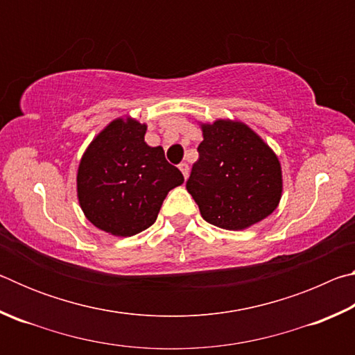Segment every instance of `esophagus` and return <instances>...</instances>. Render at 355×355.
I'll list each match as a JSON object with an SVG mask.
<instances>
[{"label": "esophagus", "mask_w": 355, "mask_h": 355, "mask_svg": "<svg viewBox=\"0 0 355 355\" xmlns=\"http://www.w3.org/2000/svg\"><path fill=\"white\" fill-rule=\"evenodd\" d=\"M178 167H180V171H182L183 177H184V178H188V175H189V166L186 164V163H182V164H180Z\"/></svg>", "instance_id": "1"}]
</instances>
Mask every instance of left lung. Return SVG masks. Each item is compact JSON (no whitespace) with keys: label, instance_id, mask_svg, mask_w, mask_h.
<instances>
[{"label":"left lung","instance_id":"left-lung-1","mask_svg":"<svg viewBox=\"0 0 355 355\" xmlns=\"http://www.w3.org/2000/svg\"><path fill=\"white\" fill-rule=\"evenodd\" d=\"M199 159L186 182L202 218L225 230H243L279 205L282 171L277 156L244 123L203 125Z\"/></svg>","mask_w":355,"mask_h":355}]
</instances>
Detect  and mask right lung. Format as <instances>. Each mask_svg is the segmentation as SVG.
Returning <instances> with one entry per match:
<instances>
[{"instance_id": "1", "label": "right lung", "mask_w": 355, "mask_h": 355, "mask_svg": "<svg viewBox=\"0 0 355 355\" xmlns=\"http://www.w3.org/2000/svg\"><path fill=\"white\" fill-rule=\"evenodd\" d=\"M147 127L117 119L95 137L78 169V199L100 230L133 236L155 224L167 192L183 173L167 163L163 147H148Z\"/></svg>"}]
</instances>
